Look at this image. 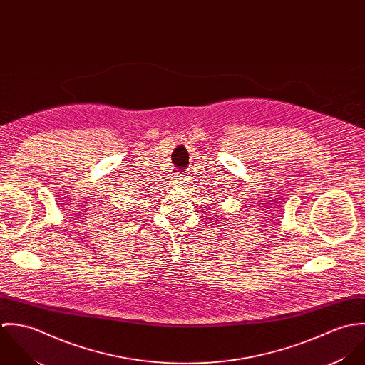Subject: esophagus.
<instances>
[{"mask_svg": "<svg viewBox=\"0 0 365 365\" xmlns=\"http://www.w3.org/2000/svg\"><path fill=\"white\" fill-rule=\"evenodd\" d=\"M173 182H174V184H177V185H184L185 180H184V177H181V175H175V177H174V180H173Z\"/></svg>", "mask_w": 365, "mask_h": 365, "instance_id": "1", "label": "esophagus"}]
</instances>
